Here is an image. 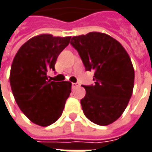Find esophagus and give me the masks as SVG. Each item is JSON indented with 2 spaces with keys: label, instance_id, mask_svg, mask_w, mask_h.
<instances>
[{
  "label": "esophagus",
  "instance_id": "obj_1",
  "mask_svg": "<svg viewBox=\"0 0 152 152\" xmlns=\"http://www.w3.org/2000/svg\"><path fill=\"white\" fill-rule=\"evenodd\" d=\"M79 83H72V88H76L77 87H79Z\"/></svg>",
  "mask_w": 152,
  "mask_h": 152
}]
</instances>
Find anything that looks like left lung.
<instances>
[{
	"label": "left lung",
	"mask_w": 152,
	"mask_h": 152,
	"mask_svg": "<svg viewBox=\"0 0 152 152\" xmlns=\"http://www.w3.org/2000/svg\"><path fill=\"white\" fill-rule=\"evenodd\" d=\"M85 69L94 70V85L86 90L81 105L85 116L99 126L117 121L126 108L134 86V69L121 43L98 31L72 37Z\"/></svg>",
	"instance_id": "obj_1"
}]
</instances>
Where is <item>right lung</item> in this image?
I'll return each mask as SVG.
<instances>
[{"label": "right lung", "mask_w": 152, "mask_h": 152, "mask_svg": "<svg viewBox=\"0 0 152 152\" xmlns=\"http://www.w3.org/2000/svg\"><path fill=\"white\" fill-rule=\"evenodd\" d=\"M69 40L70 37L51 34L35 36L19 49L12 63L9 81L15 102L36 125L47 126L58 121L71 92V83L47 77Z\"/></svg>", "instance_id": "add662e5"}]
</instances>
